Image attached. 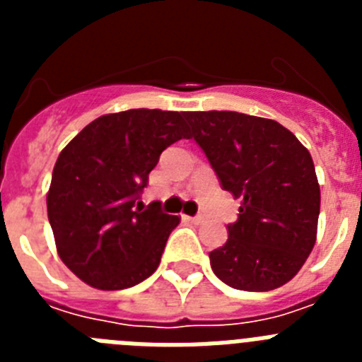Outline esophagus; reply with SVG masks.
I'll list each match as a JSON object with an SVG mask.
<instances>
[{"mask_svg":"<svg viewBox=\"0 0 362 362\" xmlns=\"http://www.w3.org/2000/svg\"><path fill=\"white\" fill-rule=\"evenodd\" d=\"M187 219L190 221V223H194V225H201V223L204 221V217L203 216H196V217H187Z\"/></svg>","mask_w":362,"mask_h":362,"instance_id":"34e87169","label":"esophagus"}]
</instances>
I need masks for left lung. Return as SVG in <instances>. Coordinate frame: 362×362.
<instances>
[{"instance_id":"obj_1","label":"left lung","mask_w":362,"mask_h":362,"mask_svg":"<svg viewBox=\"0 0 362 362\" xmlns=\"http://www.w3.org/2000/svg\"><path fill=\"white\" fill-rule=\"evenodd\" d=\"M185 117L188 139L206 153L221 187L241 199L228 239L209 254L214 274L246 292L279 288L300 270L317 238L321 190L312 156L274 119L228 110Z\"/></svg>"}]
</instances>
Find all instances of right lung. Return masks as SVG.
Segmentation results:
<instances>
[{
	"label": "right lung",
	"instance_id": "1",
	"mask_svg": "<svg viewBox=\"0 0 362 362\" xmlns=\"http://www.w3.org/2000/svg\"><path fill=\"white\" fill-rule=\"evenodd\" d=\"M183 116L158 108L107 114L62 150L47 212L57 254L83 283L130 288L159 267L179 217L137 199L163 150L187 137Z\"/></svg>",
	"mask_w": 362,
	"mask_h": 362
}]
</instances>
